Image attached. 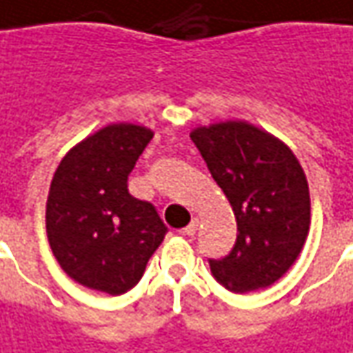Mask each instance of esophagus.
<instances>
[{
    "label": "esophagus",
    "instance_id": "34e87169",
    "mask_svg": "<svg viewBox=\"0 0 353 353\" xmlns=\"http://www.w3.org/2000/svg\"><path fill=\"white\" fill-rule=\"evenodd\" d=\"M198 227H200V221H198V217H194L188 227L182 228V234H186V236H194V234L198 232Z\"/></svg>",
    "mask_w": 353,
    "mask_h": 353
}]
</instances>
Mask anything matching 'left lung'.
<instances>
[{"label": "left lung", "mask_w": 353, "mask_h": 353, "mask_svg": "<svg viewBox=\"0 0 353 353\" xmlns=\"http://www.w3.org/2000/svg\"><path fill=\"white\" fill-rule=\"evenodd\" d=\"M192 142L208 163L236 217V244L211 273L232 292L276 283L302 252L310 232L307 179L288 145L246 121L198 126Z\"/></svg>", "instance_id": "8db88e82"}]
</instances>
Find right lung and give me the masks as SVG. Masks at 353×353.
Here are the masks:
<instances>
[{
  "instance_id": "right-lung-1",
  "label": "right lung",
  "mask_w": 353,
  "mask_h": 353,
  "mask_svg": "<svg viewBox=\"0 0 353 353\" xmlns=\"http://www.w3.org/2000/svg\"><path fill=\"white\" fill-rule=\"evenodd\" d=\"M152 138L145 126L107 125L74 145L53 174L48 240L61 269L86 288L128 292L167 234L152 203L128 192V174Z\"/></svg>"
}]
</instances>
